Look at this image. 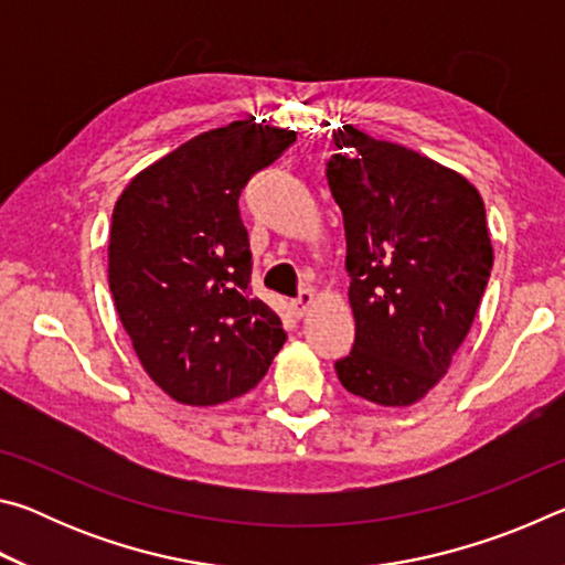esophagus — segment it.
Returning a JSON list of instances; mask_svg holds the SVG:
<instances>
[{
    "mask_svg": "<svg viewBox=\"0 0 565 565\" xmlns=\"http://www.w3.org/2000/svg\"><path fill=\"white\" fill-rule=\"evenodd\" d=\"M311 303H313V291L311 289H301L299 296H296V299H294L296 317H303V313L311 309Z\"/></svg>",
    "mask_w": 565,
    "mask_h": 565,
    "instance_id": "esophagus-1",
    "label": "esophagus"
}]
</instances>
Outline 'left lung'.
Wrapping results in <instances>:
<instances>
[{
    "label": "left lung",
    "instance_id": "left-lung-1",
    "mask_svg": "<svg viewBox=\"0 0 565 565\" xmlns=\"http://www.w3.org/2000/svg\"><path fill=\"white\" fill-rule=\"evenodd\" d=\"M327 181L347 228L356 339L341 386L408 406L436 386L471 329L493 266L486 209L468 181L406 147L343 127Z\"/></svg>",
    "mask_w": 565,
    "mask_h": 565
}]
</instances>
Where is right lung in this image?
Listing matches in <instances>:
<instances>
[{
  "mask_svg": "<svg viewBox=\"0 0 565 565\" xmlns=\"http://www.w3.org/2000/svg\"><path fill=\"white\" fill-rule=\"evenodd\" d=\"M294 141L252 119L204 131L134 177L114 206L109 289L121 327L181 404L246 394L284 347L279 317L252 294L238 196Z\"/></svg>",
  "mask_w": 565,
  "mask_h": 565,
  "instance_id": "obj_1",
  "label": "right lung"
}]
</instances>
